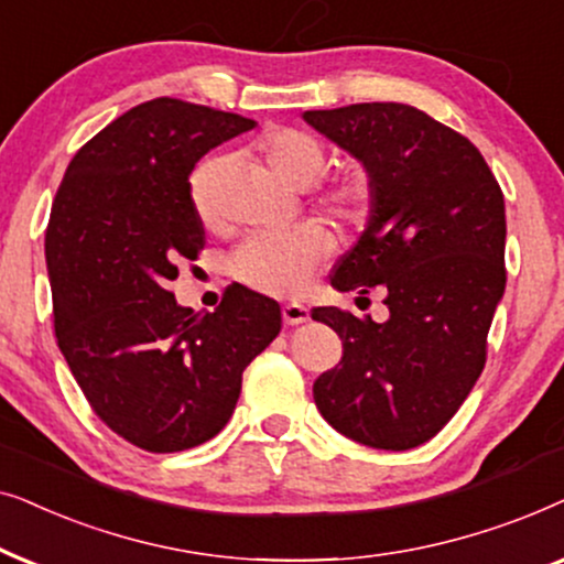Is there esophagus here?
Masks as SVG:
<instances>
[{
	"instance_id": "1",
	"label": "esophagus",
	"mask_w": 564,
	"mask_h": 564,
	"mask_svg": "<svg viewBox=\"0 0 564 564\" xmlns=\"http://www.w3.org/2000/svg\"><path fill=\"white\" fill-rule=\"evenodd\" d=\"M283 322H286L289 327H294V325H304V322H310V310H306V306H302V304H286L283 306Z\"/></svg>"
}]
</instances>
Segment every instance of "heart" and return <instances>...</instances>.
Returning <instances> with one entry per match:
<instances>
[{
	"mask_svg": "<svg viewBox=\"0 0 564 564\" xmlns=\"http://www.w3.org/2000/svg\"><path fill=\"white\" fill-rule=\"evenodd\" d=\"M262 160L283 183L299 191L317 185L327 170V147L310 131L273 129L258 139ZM219 172V160L198 164L191 177V198L198 219L206 227L216 224L214 180ZM322 212L335 219L356 224L366 216L371 204L369 183L364 177H348L329 183L317 195ZM329 239L317 224L281 231V235H254L245 239L235 252V273L247 286L273 296H299L310 286L312 275L325 262Z\"/></svg>",
	"mask_w": 564,
	"mask_h": 564,
	"instance_id": "b5f03b06",
	"label": "heart"
}]
</instances>
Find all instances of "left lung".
I'll list each match as a JSON object with an SVG mask.
<instances>
[{"mask_svg": "<svg viewBox=\"0 0 564 564\" xmlns=\"http://www.w3.org/2000/svg\"><path fill=\"white\" fill-rule=\"evenodd\" d=\"M314 131L360 162L369 219L343 254L333 289L384 286L387 322L317 306L343 358L314 381L337 433L404 452L431 441L485 369V343L506 291V200L462 133L402 102L306 110Z\"/></svg>", "mask_w": 564, "mask_h": 564, "instance_id": "obj_1", "label": "left lung"}]
</instances>
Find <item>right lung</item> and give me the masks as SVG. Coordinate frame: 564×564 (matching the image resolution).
Returning a JSON list of instances; mask_svg holds the SVG:
<instances>
[{
    "instance_id": "obj_1",
    "label": "right lung",
    "mask_w": 564,
    "mask_h": 564,
    "mask_svg": "<svg viewBox=\"0 0 564 564\" xmlns=\"http://www.w3.org/2000/svg\"><path fill=\"white\" fill-rule=\"evenodd\" d=\"M254 120L172 97L141 102L74 154L46 231L58 350L110 431L154 454L229 423L242 371L281 333V306L245 286L193 314L170 281L206 231L191 198L204 154Z\"/></svg>"
}]
</instances>
